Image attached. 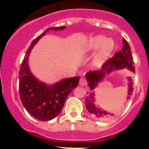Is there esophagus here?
<instances>
[{
  "instance_id": "esophagus-1",
  "label": "esophagus",
  "mask_w": 149,
  "mask_h": 149,
  "mask_svg": "<svg viewBox=\"0 0 149 149\" xmlns=\"http://www.w3.org/2000/svg\"><path fill=\"white\" fill-rule=\"evenodd\" d=\"M79 84H80L81 86H84L86 85V81L85 80V79H81L80 81H79Z\"/></svg>"
}]
</instances>
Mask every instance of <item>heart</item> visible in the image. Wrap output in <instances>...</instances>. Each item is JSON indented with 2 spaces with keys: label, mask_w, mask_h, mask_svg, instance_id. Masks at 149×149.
Here are the masks:
<instances>
[{
  "label": "heart",
  "mask_w": 149,
  "mask_h": 149,
  "mask_svg": "<svg viewBox=\"0 0 149 149\" xmlns=\"http://www.w3.org/2000/svg\"><path fill=\"white\" fill-rule=\"evenodd\" d=\"M115 42L112 39H107L102 35H98L90 38L83 47L84 53H92L100 49L94 57V63L97 65L102 64L109 56L115 48Z\"/></svg>",
  "instance_id": "heart-1"
}]
</instances>
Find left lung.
Returning a JSON list of instances; mask_svg holds the SVG:
<instances>
[{
    "label": "left lung",
    "mask_w": 149,
    "mask_h": 149,
    "mask_svg": "<svg viewBox=\"0 0 149 149\" xmlns=\"http://www.w3.org/2000/svg\"><path fill=\"white\" fill-rule=\"evenodd\" d=\"M123 47L118 52L115 54L112 58L108 59L103 65L102 69L97 71H89L86 74V79L88 81V85L91 91L94 89L98 84L105 77L107 73H109L111 71L115 69L127 68L135 73V67L133 65V58L130 51V47L127 42L125 39L123 40ZM128 79V92L129 97L127 100L130 99V96L133 93V84L131 77L127 78ZM86 107L88 112L94 118L100 119L101 120H107L113 116L112 114L104 111L100 108H98L94 104V93L91 92L86 97Z\"/></svg>",
    "instance_id": "8db88e82"
}]
</instances>
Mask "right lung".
<instances>
[{
  "label": "right lung",
  "mask_w": 149,
  "mask_h": 149,
  "mask_svg": "<svg viewBox=\"0 0 149 149\" xmlns=\"http://www.w3.org/2000/svg\"><path fill=\"white\" fill-rule=\"evenodd\" d=\"M66 26L51 27L31 42L19 70V91L21 101L26 111L36 119L47 121L58 116L62 110L68 96L79 84V76L68 78L52 85L38 81L30 72L28 60L31 49L49 30H63Z\"/></svg>",
  "instance_id": "obj_1"
}]
</instances>
